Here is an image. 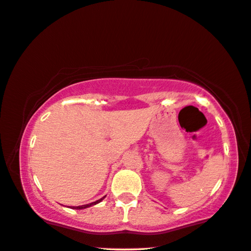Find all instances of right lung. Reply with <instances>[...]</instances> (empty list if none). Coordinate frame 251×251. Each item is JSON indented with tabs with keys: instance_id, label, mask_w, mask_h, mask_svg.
Wrapping results in <instances>:
<instances>
[{
	"instance_id": "right-lung-1",
	"label": "right lung",
	"mask_w": 251,
	"mask_h": 251,
	"mask_svg": "<svg viewBox=\"0 0 251 251\" xmlns=\"http://www.w3.org/2000/svg\"><path fill=\"white\" fill-rule=\"evenodd\" d=\"M104 198V196L102 197V198H100V200H98V201H93V203H90V204H85V205H81V206H72L71 208H73V209H83V208H87V207H90V206H92V205H96V204H98V203H100V201H101Z\"/></svg>"
}]
</instances>
